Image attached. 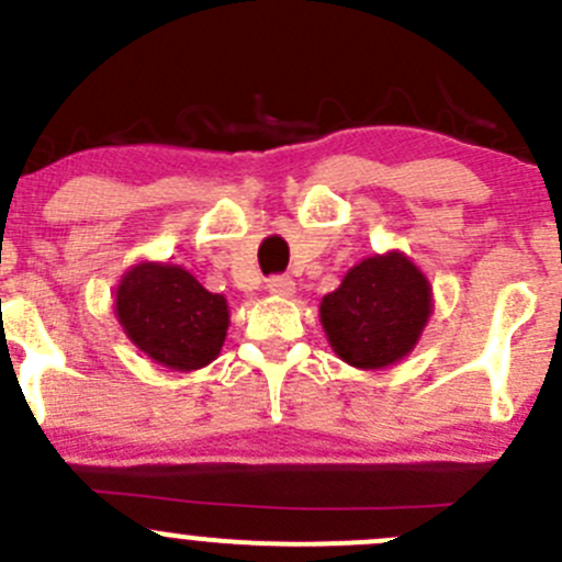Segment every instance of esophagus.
Segmentation results:
<instances>
[{"label":"esophagus","mask_w":562,"mask_h":562,"mask_svg":"<svg viewBox=\"0 0 562 562\" xmlns=\"http://www.w3.org/2000/svg\"><path fill=\"white\" fill-rule=\"evenodd\" d=\"M268 292L276 294V297H292L294 294V281L289 276H273L268 281Z\"/></svg>","instance_id":"1"}]
</instances>
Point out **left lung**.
<instances>
[{
    "instance_id": "left-lung-1",
    "label": "left lung",
    "mask_w": 562,
    "mask_h": 562,
    "mask_svg": "<svg viewBox=\"0 0 562 562\" xmlns=\"http://www.w3.org/2000/svg\"><path fill=\"white\" fill-rule=\"evenodd\" d=\"M435 311L424 270L402 251L366 257L319 303L327 344L344 363L363 371L407 358Z\"/></svg>"
}]
</instances>
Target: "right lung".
Wrapping results in <instances>:
<instances>
[{"instance_id": "add662e5", "label": "right lung", "mask_w": 562, "mask_h": 562, "mask_svg": "<svg viewBox=\"0 0 562 562\" xmlns=\"http://www.w3.org/2000/svg\"><path fill=\"white\" fill-rule=\"evenodd\" d=\"M114 314L133 347L171 371L213 363L229 330L224 294L169 262L133 265L116 283Z\"/></svg>"}]
</instances>
